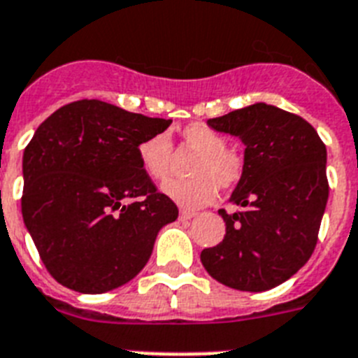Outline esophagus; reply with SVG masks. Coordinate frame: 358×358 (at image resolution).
<instances>
[{
	"instance_id": "1",
	"label": "esophagus",
	"mask_w": 358,
	"mask_h": 358,
	"mask_svg": "<svg viewBox=\"0 0 358 358\" xmlns=\"http://www.w3.org/2000/svg\"><path fill=\"white\" fill-rule=\"evenodd\" d=\"M194 216H196L194 211H187V209H182V211H180V218H182V220H191Z\"/></svg>"
}]
</instances>
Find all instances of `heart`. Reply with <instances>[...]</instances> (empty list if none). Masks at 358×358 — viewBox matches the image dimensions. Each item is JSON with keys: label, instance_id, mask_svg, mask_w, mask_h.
<instances>
[{"label": "heart", "instance_id": "b5f03b06", "mask_svg": "<svg viewBox=\"0 0 358 358\" xmlns=\"http://www.w3.org/2000/svg\"><path fill=\"white\" fill-rule=\"evenodd\" d=\"M180 140L187 149L196 151L189 174L193 178L165 184L164 193L187 209L211 203L218 191L233 189L245 171L244 156L227 147L225 138L207 123L193 122L180 129ZM138 160L143 173L155 182H165L171 174L173 143L164 133L147 136L138 145Z\"/></svg>", "mask_w": 358, "mask_h": 358}]
</instances>
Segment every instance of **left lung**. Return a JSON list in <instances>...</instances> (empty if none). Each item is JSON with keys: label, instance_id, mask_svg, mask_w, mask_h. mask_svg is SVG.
Masks as SVG:
<instances>
[{"label": "left lung", "instance_id": "8db88e82", "mask_svg": "<svg viewBox=\"0 0 358 358\" xmlns=\"http://www.w3.org/2000/svg\"><path fill=\"white\" fill-rule=\"evenodd\" d=\"M245 143V171L220 209L225 236L203 249L207 273L240 291H267L295 275L313 255L329 194L326 145L311 123L266 103L207 120Z\"/></svg>", "mask_w": 358, "mask_h": 358}]
</instances>
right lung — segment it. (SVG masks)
<instances>
[{"mask_svg":"<svg viewBox=\"0 0 358 358\" xmlns=\"http://www.w3.org/2000/svg\"><path fill=\"white\" fill-rule=\"evenodd\" d=\"M171 120L101 100L63 105L23 152L21 213L54 280L105 293L133 280L178 207L143 173L138 145Z\"/></svg>","mask_w":358,"mask_h":358,"instance_id":"right-lung-1","label":"right lung"}]
</instances>
